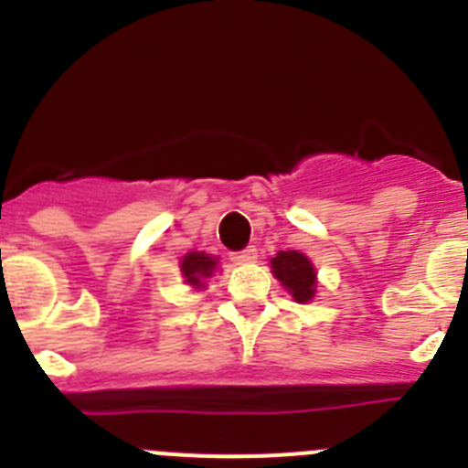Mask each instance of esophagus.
Wrapping results in <instances>:
<instances>
[{
	"instance_id": "obj_1",
	"label": "esophagus",
	"mask_w": 468,
	"mask_h": 468,
	"mask_svg": "<svg viewBox=\"0 0 468 468\" xmlns=\"http://www.w3.org/2000/svg\"><path fill=\"white\" fill-rule=\"evenodd\" d=\"M229 260L234 264H248V262H255L258 260V250H255L253 246L243 248V250H239V253H231Z\"/></svg>"
}]
</instances>
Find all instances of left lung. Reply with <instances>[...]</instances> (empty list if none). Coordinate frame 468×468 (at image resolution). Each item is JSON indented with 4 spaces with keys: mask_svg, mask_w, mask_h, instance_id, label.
I'll use <instances>...</instances> for the list:
<instances>
[{
    "mask_svg": "<svg viewBox=\"0 0 468 468\" xmlns=\"http://www.w3.org/2000/svg\"><path fill=\"white\" fill-rule=\"evenodd\" d=\"M271 270L276 279L285 285L295 302H309L316 292V271L314 264L297 250H281L276 258H271Z\"/></svg>",
    "mask_w": 468,
    "mask_h": 468,
    "instance_id": "left-lung-1",
    "label": "left lung"
}]
</instances>
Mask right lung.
Listing matches in <instances>:
<instances>
[{"mask_svg": "<svg viewBox=\"0 0 468 468\" xmlns=\"http://www.w3.org/2000/svg\"><path fill=\"white\" fill-rule=\"evenodd\" d=\"M183 274H185V281H187L189 285H194V288H201V279H206V276L213 274L215 270V260L210 258V255H204V253H189L183 258Z\"/></svg>", "mask_w": 468, "mask_h": 468, "instance_id": "right-lung-1", "label": "right lung"}]
</instances>
